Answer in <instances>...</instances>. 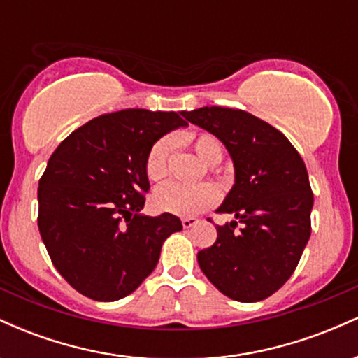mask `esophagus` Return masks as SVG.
<instances>
[{"instance_id":"1","label":"esophagus","mask_w":358,"mask_h":358,"mask_svg":"<svg viewBox=\"0 0 358 358\" xmlns=\"http://www.w3.org/2000/svg\"><path fill=\"white\" fill-rule=\"evenodd\" d=\"M195 224H199V219H195V217H183V219H182L183 229H190Z\"/></svg>"}]
</instances>
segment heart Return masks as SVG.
I'll list each match as a JSON object with an SVG mask.
<instances>
[{
	"mask_svg": "<svg viewBox=\"0 0 358 358\" xmlns=\"http://www.w3.org/2000/svg\"><path fill=\"white\" fill-rule=\"evenodd\" d=\"M190 145L196 155L208 165L215 166L222 162L224 148L213 134L200 133L190 138ZM173 151V139L170 136L159 138L146 155L145 171L150 182L158 183L165 180L170 171V158ZM219 199V192L212 183L202 182L195 185L168 183L155 193L153 203L158 210L173 215L192 217L207 210Z\"/></svg>",
	"mask_w": 358,
	"mask_h": 358,
	"instance_id": "b5f03b06",
	"label": "heart"
}]
</instances>
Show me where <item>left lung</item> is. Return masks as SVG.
Wrapping results in <instances>:
<instances>
[{
	"label": "left lung",
	"mask_w": 358,
	"mask_h": 358,
	"mask_svg": "<svg viewBox=\"0 0 358 358\" xmlns=\"http://www.w3.org/2000/svg\"><path fill=\"white\" fill-rule=\"evenodd\" d=\"M183 117L219 138L236 168L217 212L237 220L217 225V241L196 254L200 269L236 301L266 299L291 278L310 239L313 192L305 162L281 131L242 109L212 106Z\"/></svg>",
	"instance_id": "8db88e82"
}]
</instances>
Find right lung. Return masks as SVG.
<instances>
[{"label": "right lung", "instance_id": "1", "mask_svg": "<svg viewBox=\"0 0 358 358\" xmlns=\"http://www.w3.org/2000/svg\"><path fill=\"white\" fill-rule=\"evenodd\" d=\"M185 124L173 110H117L85 122L52 153L38 182V231L55 269L84 296L133 293L166 237L182 231L176 215L139 210L150 190L148 151Z\"/></svg>", "mask_w": 358, "mask_h": 358}]
</instances>
